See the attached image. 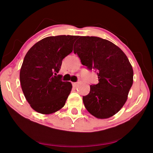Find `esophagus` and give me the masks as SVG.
<instances>
[{"label": "esophagus", "mask_w": 153, "mask_h": 153, "mask_svg": "<svg viewBox=\"0 0 153 153\" xmlns=\"http://www.w3.org/2000/svg\"><path fill=\"white\" fill-rule=\"evenodd\" d=\"M77 84H78V83H77V82H73V83H72V85H73L74 87H76L77 86Z\"/></svg>", "instance_id": "esophagus-1"}]
</instances>
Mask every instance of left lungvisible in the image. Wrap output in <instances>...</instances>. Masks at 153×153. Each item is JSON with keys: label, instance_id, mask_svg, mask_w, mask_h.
Instances as JSON below:
<instances>
[{"label": "left lung", "instance_id": "1", "mask_svg": "<svg viewBox=\"0 0 153 153\" xmlns=\"http://www.w3.org/2000/svg\"><path fill=\"white\" fill-rule=\"evenodd\" d=\"M74 52L82 65L94 69L97 84L83 97L88 112L98 119L117 113L125 104L133 84L132 67L125 53L113 42L96 36H79Z\"/></svg>", "mask_w": 153, "mask_h": 153}]
</instances>
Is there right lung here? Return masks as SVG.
<instances>
[{
    "mask_svg": "<svg viewBox=\"0 0 153 153\" xmlns=\"http://www.w3.org/2000/svg\"><path fill=\"white\" fill-rule=\"evenodd\" d=\"M78 37L49 36L36 43L25 55L20 70L21 86L27 101L38 113H53L65 104L72 85L62 81L57 74Z\"/></svg>",
    "mask_w": 153,
    "mask_h": 153,
    "instance_id": "right-lung-1",
    "label": "right lung"
}]
</instances>
